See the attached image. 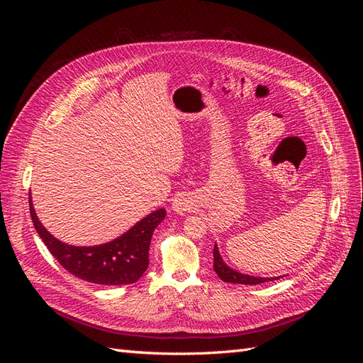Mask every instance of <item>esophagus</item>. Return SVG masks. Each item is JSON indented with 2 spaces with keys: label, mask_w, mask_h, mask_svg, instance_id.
Listing matches in <instances>:
<instances>
[{
  "label": "esophagus",
  "mask_w": 363,
  "mask_h": 363,
  "mask_svg": "<svg viewBox=\"0 0 363 363\" xmlns=\"http://www.w3.org/2000/svg\"><path fill=\"white\" fill-rule=\"evenodd\" d=\"M172 207H174V211L179 212V213H183L184 211H188V204H186L184 199H177V200H175Z\"/></svg>",
  "instance_id": "1"
}]
</instances>
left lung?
Returning <instances> with one entry per match:
<instances>
[{
    "mask_svg": "<svg viewBox=\"0 0 363 363\" xmlns=\"http://www.w3.org/2000/svg\"><path fill=\"white\" fill-rule=\"evenodd\" d=\"M213 269L218 274V277L228 281V283H239V284H259V283H265L271 281L276 279H263V277H252V276H245V274L236 272L233 269H230L225 263L223 262L221 256H219L216 245L213 247Z\"/></svg>",
    "mask_w": 363,
    "mask_h": 363,
    "instance_id": "left-lung-1",
    "label": "left lung"
}]
</instances>
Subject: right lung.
<instances>
[{
	"label": "right lung",
	"mask_w": 363,
	"mask_h": 363,
	"mask_svg": "<svg viewBox=\"0 0 363 363\" xmlns=\"http://www.w3.org/2000/svg\"><path fill=\"white\" fill-rule=\"evenodd\" d=\"M28 203L36 232L65 269L84 281L116 286L136 283L147 271L152 232L167 216V211L159 208L112 242L96 247H72L51 236L38 219L31 200Z\"/></svg>",
	"instance_id": "add662e5"
}]
</instances>
